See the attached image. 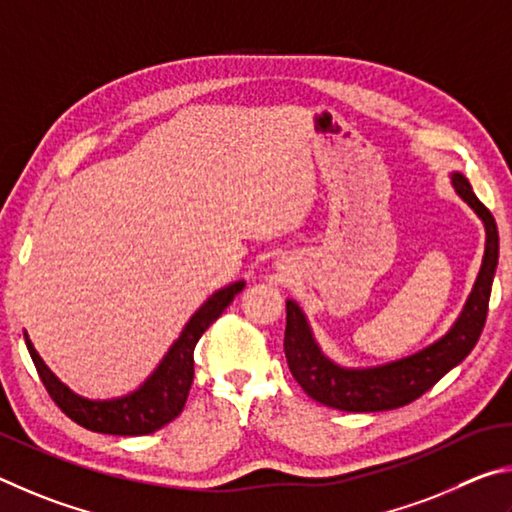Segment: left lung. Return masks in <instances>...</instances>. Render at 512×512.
<instances>
[{"instance_id": "1", "label": "left lung", "mask_w": 512, "mask_h": 512, "mask_svg": "<svg viewBox=\"0 0 512 512\" xmlns=\"http://www.w3.org/2000/svg\"><path fill=\"white\" fill-rule=\"evenodd\" d=\"M450 177L454 191L479 215L483 229H486V251H483L481 270L461 315L441 339L416 353L387 364L366 366V369H348L321 351L299 303L288 299L285 301L288 326H285L283 339L285 357H288L294 380L312 400L342 411H387L405 407L432 389L477 346L488 317L492 279L497 272L499 233L495 218L474 195L468 179L461 173H452Z\"/></svg>"}]
</instances>
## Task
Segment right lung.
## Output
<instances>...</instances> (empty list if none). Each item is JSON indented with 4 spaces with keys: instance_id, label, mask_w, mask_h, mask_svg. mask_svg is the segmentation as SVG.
<instances>
[{
    "instance_id": "obj_1",
    "label": "right lung",
    "mask_w": 512,
    "mask_h": 512,
    "mask_svg": "<svg viewBox=\"0 0 512 512\" xmlns=\"http://www.w3.org/2000/svg\"><path fill=\"white\" fill-rule=\"evenodd\" d=\"M245 288V281L229 283L227 288L213 292L195 315L186 321L179 337L161 357L157 369L152 371L139 389L130 391L128 396L110 398V400H89L71 391L62 384L53 371L44 364L42 357L35 351L29 335L24 333L26 348H29L31 360L40 373V380L47 387L53 402L65 411V414L80 427L92 429L98 434H116V436H143L152 434L175 420L186 405L188 391L193 384V351L200 342L204 330L218 319L224 308L229 306L238 292Z\"/></svg>"
}]
</instances>
